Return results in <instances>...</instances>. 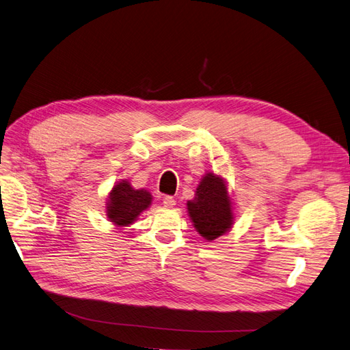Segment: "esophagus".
Here are the masks:
<instances>
[{
  "instance_id": "obj_1",
  "label": "esophagus",
  "mask_w": 350,
  "mask_h": 350,
  "mask_svg": "<svg viewBox=\"0 0 350 350\" xmlns=\"http://www.w3.org/2000/svg\"><path fill=\"white\" fill-rule=\"evenodd\" d=\"M163 204H165V207L172 208V207L176 206V201H175V198L171 197V196H165V197H163Z\"/></svg>"
}]
</instances>
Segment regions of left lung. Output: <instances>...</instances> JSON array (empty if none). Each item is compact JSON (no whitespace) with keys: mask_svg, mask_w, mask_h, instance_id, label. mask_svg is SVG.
I'll return each instance as SVG.
<instances>
[{"mask_svg":"<svg viewBox=\"0 0 350 350\" xmlns=\"http://www.w3.org/2000/svg\"><path fill=\"white\" fill-rule=\"evenodd\" d=\"M187 211L193 226L207 242H213L229 232L235 221V213L225 178L207 172L201 178L194 198L187 201Z\"/></svg>","mask_w":350,"mask_h":350,"instance_id":"1","label":"left lung"}]
</instances>
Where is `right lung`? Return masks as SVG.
I'll use <instances>...</instances> for the list:
<instances>
[{
    "label": "right lung",
    "instance_id": "1",
    "mask_svg": "<svg viewBox=\"0 0 350 350\" xmlns=\"http://www.w3.org/2000/svg\"><path fill=\"white\" fill-rule=\"evenodd\" d=\"M152 194L147 189H134L126 179L116 183L107 198V217L112 225L130 226L152 204Z\"/></svg>",
    "mask_w": 350,
    "mask_h": 350
}]
</instances>
